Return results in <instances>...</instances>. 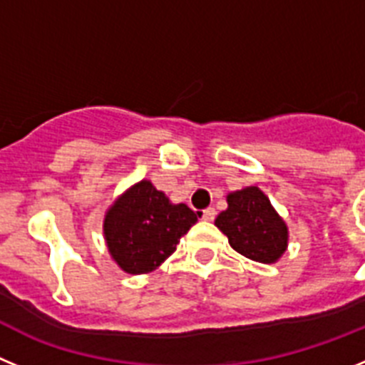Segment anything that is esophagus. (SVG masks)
<instances>
[{"label":"esophagus","mask_w":365,"mask_h":365,"mask_svg":"<svg viewBox=\"0 0 365 365\" xmlns=\"http://www.w3.org/2000/svg\"><path fill=\"white\" fill-rule=\"evenodd\" d=\"M216 216V211H215V207H207V209H203V215L202 218L205 220V222H212Z\"/></svg>","instance_id":"34e87169"}]
</instances>
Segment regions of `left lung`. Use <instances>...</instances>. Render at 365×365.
<instances>
[{
  "mask_svg": "<svg viewBox=\"0 0 365 365\" xmlns=\"http://www.w3.org/2000/svg\"><path fill=\"white\" fill-rule=\"evenodd\" d=\"M215 225L236 252L255 262L274 264L287 249V225L258 187L231 192Z\"/></svg>",
  "mask_w": 365,
  "mask_h": 365,
  "instance_id": "8db88e82",
  "label": "left lung"
}]
</instances>
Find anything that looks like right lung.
Here are the masks:
<instances>
[{
    "label": "right lung",
    "instance_id": "1",
    "mask_svg": "<svg viewBox=\"0 0 365 365\" xmlns=\"http://www.w3.org/2000/svg\"><path fill=\"white\" fill-rule=\"evenodd\" d=\"M202 212L185 203H170L149 180H142L113 203L103 235L113 260L129 274H145L176 251L180 238Z\"/></svg>",
    "mask_w": 365,
    "mask_h": 365
}]
</instances>
